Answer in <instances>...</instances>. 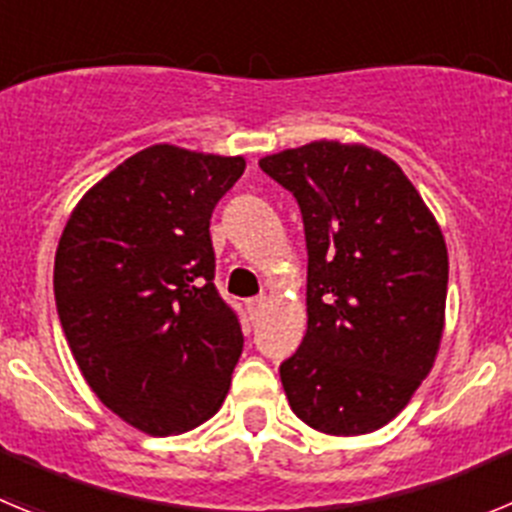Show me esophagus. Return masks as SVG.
<instances>
[{"mask_svg":"<svg viewBox=\"0 0 512 512\" xmlns=\"http://www.w3.org/2000/svg\"><path fill=\"white\" fill-rule=\"evenodd\" d=\"M266 297L264 295H259V297H251V300L246 302V307H248V315H251V318H259V312L264 310L266 307Z\"/></svg>","mask_w":512,"mask_h":512,"instance_id":"34e87169","label":"esophagus"}]
</instances>
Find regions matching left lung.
<instances>
[{
    "label": "left lung",
    "mask_w": 512,
    "mask_h": 512,
    "mask_svg": "<svg viewBox=\"0 0 512 512\" xmlns=\"http://www.w3.org/2000/svg\"><path fill=\"white\" fill-rule=\"evenodd\" d=\"M297 200L307 241V333L279 377L289 408L330 436L390 423L443 336L449 253L400 166L315 140L259 161Z\"/></svg>",
    "instance_id": "left-lung-1"
}]
</instances>
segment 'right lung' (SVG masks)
Segmentation results:
<instances>
[{"label": "right lung", "instance_id": "right-lung-1", "mask_svg": "<svg viewBox=\"0 0 512 512\" xmlns=\"http://www.w3.org/2000/svg\"><path fill=\"white\" fill-rule=\"evenodd\" d=\"M241 156L151 146L94 184L63 228L58 318L94 395L125 423L171 436L205 423L243 333L217 295L210 217Z\"/></svg>", "mask_w": 512, "mask_h": 512}]
</instances>
